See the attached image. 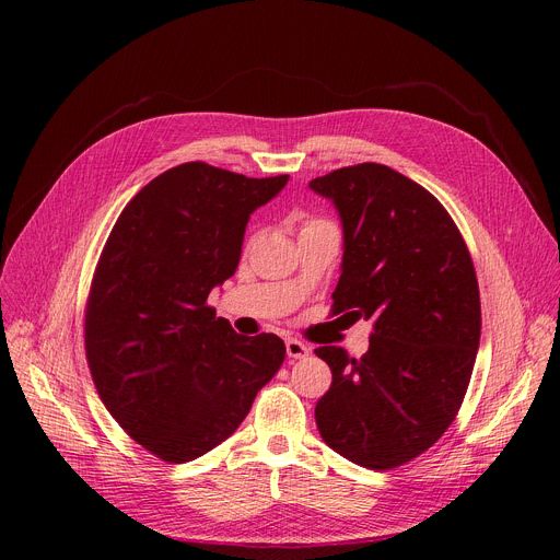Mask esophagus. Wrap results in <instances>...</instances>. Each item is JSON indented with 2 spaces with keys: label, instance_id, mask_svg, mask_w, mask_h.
Listing matches in <instances>:
<instances>
[{
  "label": "esophagus",
  "instance_id": "34e87169",
  "mask_svg": "<svg viewBox=\"0 0 560 560\" xmlns=\"http://www.w3.org/2000/svg\"><path fill=\"white\" fill-rule=\"evenodd\" d=\"M285 351H288L290 359H306L311 349L302 340H298V338H288L285 340Z\"/></svg>",
  "mask_w": 560,
  "mask_h": 560
}]
</instances>
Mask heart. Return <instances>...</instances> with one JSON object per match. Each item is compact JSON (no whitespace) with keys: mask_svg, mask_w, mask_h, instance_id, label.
Returning <instances> with one entry per match:
<instances>
[{"mask_svg":"<svg viewBox=\"0 0 560 560\" xmlns=\"http://www.w3.org/2000/svg\"><path fill=\"white\" fill-rule=\"evenodd\" d=\"M319 224H331V222H329V220H322V218H304V220H302V229H300V233H302V231H306V229L319 226Z\"/></svg>","mask_w":560,"mask_h":560,"instance_id":"heart-1","label":"heart"}]
</instances>
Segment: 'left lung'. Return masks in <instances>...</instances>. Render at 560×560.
<instances>
[{
  "label": "left lung",
  "mask_w": 560,
  "mask_h": 560,
  "mask_svg": "<svg viewBox=\"0 0 560 560\" xmlns=\"http://www.w3.org/2000/svg\"><path fill=\"white\" fill-rule=\"evenodd\" d=\"M308 186L342 222L331 313L374 322L361 359L315 349L334 374L315 422L347 460L393 469L427 452L463 404L481 338L475 265L445 206L388 165L340 167Z\"/></svg>",
  "instance_id": "obj_1"
}]
</instances>
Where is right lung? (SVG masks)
I'll use <instances>...</instances> for the list:
<instances>
[{"label": "right lung", "instance_id": "right-lung-1", "mask_svg": "<svg viewBox=\"0 0 560 560\" xmlns=\"http://www.w3.org/2000/svg\"><path fill=\"white\" fill-rule=\"evenodd\" d=\"M285 184L288 174L176 165L108 235L85 306V359L108 413L161 460L224 443L285 359L279 336H238L206 304L238 268L249 215Z\"/></svg>", "mask_w": 560, "mask_h": 560}]
</instances>
